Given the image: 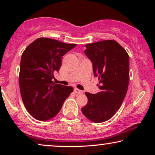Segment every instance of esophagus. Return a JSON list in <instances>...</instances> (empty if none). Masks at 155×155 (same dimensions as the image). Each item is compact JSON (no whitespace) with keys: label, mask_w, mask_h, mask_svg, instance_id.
Listing matches in <instances>:
<instances>
[{"label":"esophagus","mask_w":155,"mask_h":155,"mask_svg":"<svg viewBox=\"0 0 155 155\" xmlns=\"http://www.w3.org/2000/svg\"><path fill=\"white\" fill-rule=\"evenodd\" d=\"M74 92H75L76 94H82V93H83V92H82V90H79V89H78V88L74 89Z\"/></svg>","instance_id":"1"}]
</instances>
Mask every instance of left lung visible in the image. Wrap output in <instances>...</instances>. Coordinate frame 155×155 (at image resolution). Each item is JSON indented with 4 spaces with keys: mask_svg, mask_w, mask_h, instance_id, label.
Segmentation results:
<instances>
[{
    "mask_svg": "<svg viewBox=\"0 0 155 155\" xmlns=\"http://www.w3.org/2000/svg\"><path fill=\"white\" fill-rule=\"evenodd\" d=\"M84 54L92 63L93 73L99 80L100 92H85L87 104L82 114L94 123L110 119L120 109L129 83V56L114 40H104L84 46Z\"/></svg>",
    "mask_w": 155,
    "mask_h": 155,
    "instance_id": "1",
    "label": "left lung"
}]
</instances>
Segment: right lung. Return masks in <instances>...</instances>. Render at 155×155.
<instances>
[{"mask_svg":"<svg viewBox=\"0 0 155 155\" xmlns=\"http://www.w3.org/2000/svg\"><path fill=\"white\" fill-rule=\"evenodd\" d=\"M77 46L48 38H39L21 57L19 83L22 101L34 118L47 120L60 111L72 87L55 84L54 72L61 66L62 56Z\"/></svg>","mask_w":155,"mask_h":155,"instance_id":"1","label":"right lung"}]
</instances>
